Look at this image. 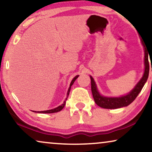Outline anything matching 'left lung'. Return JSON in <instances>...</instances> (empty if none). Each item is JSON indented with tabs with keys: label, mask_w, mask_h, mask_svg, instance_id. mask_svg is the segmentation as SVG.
Instances as JSON below:
<instances>
[{
	"label": "left lung",
	"mask_w": 152,
	"mask_h": 152,
	"mask_svg": "<svg viewBox=\"0 0 152 152\" xmlns=\"http://www.w3.org/2000/svg\"><path fill=\"white\" fill-rule=\"evenodd\" d=\"M141 41H142V45L144 47L145 51V71L142 78L138 82V84L127 94L120 97L103 96L99 93L94 79L90 76L91 81V91H92L93 99H94V101L96 103V104L98 105L99 107L104 108V109H118V108L126 107V106L129 105L131 103L133 102L140 93L145 84L146 83L147 79H148L149 72V64L148 60L149 51L148 49H147V46L144 43V41L141 40Z\"/></svg>",
	"instance_id": "obj_1"
}]
</instances>
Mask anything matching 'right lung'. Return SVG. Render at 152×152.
<instances>
[{
    "mask_svg": "<svg viewBox=\"0 0 152 152\" xmlns=\"http://www.w3.org/2000/svg\"><path fill=\"white\" fill-rule=\"evenodd\" d=\"M79 77V75H77L75 77L72 79V80L71 81V82H70V86H69V88H68V93H67V97H66V98L65 99V101L64 102V103L62 104L61 105L59 106V107L55 108V109H50V110H47V111H32L33 112H34V113H57V112H59L61 111V110L63 109V108L64 107V106L66 104V99H67L68 95H69V93H70V88H71V86L73 84V83L75 82V81L77 80V78Z\"/></svg>",
    "mask_w": 152,
    "mask_h": 152,
    "instance_id": "right-lung-1",
    "label": "right lung"
}]
</instances>
